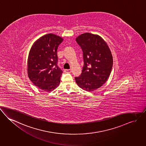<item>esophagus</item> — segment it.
Returning a JSON list of instances; mask_svg holds the SVG:
<instances>
[{"label": "esophagus", "instance_id": "34e87169", "mask_svg": "<svg viewBox=\"0 0 146 146\" xmlns=\"http://www.w3.org/2000/svg\"><path fill=\"white\" fill-rule=\"evenodd\" d=\"M64 72H65L66 73H71L72 70H71V69H65V70H64Z\"/></svg>", "mask_w": 146, "mask_h": 146}]
</instances>
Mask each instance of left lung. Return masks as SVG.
I'll list each match as a JSON object with an SVG mask.
<instances>
[{"mask_svg":"<svg viewBox=\"0 0 146 146\" xmlns=\"http://www.w3.org/2000/svg\"><path fill=\"white\" fill-rule=\"evenodd\" d=\"M83 52L84 67L80 76L75 78L80 88L93 92L102 86L111 72L113 58L108 44L98 35L84 33L76 39Z\"/></svg>","mask_w":146,"mask_h":146,"instance_id":"8db88e82","label":"left lung"}]
</instances>
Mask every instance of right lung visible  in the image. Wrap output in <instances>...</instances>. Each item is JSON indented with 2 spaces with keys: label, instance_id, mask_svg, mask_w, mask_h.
Listing matches in <instances>:
<instances>
[{
  "label": "right lung",
  "instance_id": "1",
  "mask_svg": "<svg viewBox=\"0 0 146 146\" xmlns=\"http://www.w3.org/2000/svg\"><path fill=\"white\" fill-rule=\"evenodd\" d=\"M63 38L53 34L44 35L33 43L27 59V74L35 86L51 92L60 83L62 70L57 66V51Z\"/></svg>",
  "mask_w": 146,
  "mask_h": 146
}]
</instances>
